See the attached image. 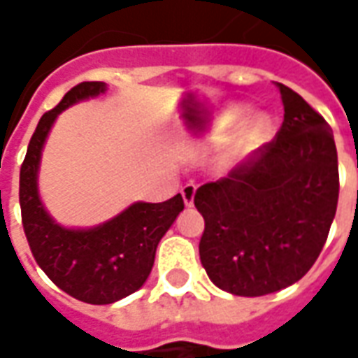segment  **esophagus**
<instances>
[{
	"label": "esophagus",
	"instance_id": "34e87169",
	"mask_svg": "<svg viewBox=\"0 0 358 358\" xmlns=\"http://www.w3.org/2000/svg\"><path fill=\"white\" fill-rule=\"evenodd\" d=\"M195 189H197V187H195L194 184H186V186L182 187V197H184V205H186V207H192V205H194Z\"/></svg>",
	"mask_w": 358,
	"mask_h": 358
}]
</instances>
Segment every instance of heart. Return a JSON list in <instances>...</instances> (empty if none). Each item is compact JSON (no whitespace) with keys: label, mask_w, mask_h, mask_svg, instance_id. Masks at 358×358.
Instances as JSON below:
<instances>
[{"label":"heart","mask_w":358,"mask_h":358,"mask_svg":"<svg viewBox=\"0 0 358 358\" xmlns=\"http://www.w3.org/2000/svg\"><path fill=\"white\" fill-rule=\"evenodd\" d=\"M236 118H238V110H230V113L222 115V117L217 120V124H215V132L220 134L222 130H226ZM266 130H268V120H266V117H263V115H253V117L249 118L248 126H245V136H243V140H257V138H261Z\"/></svg>","instance_id":"obj_1"}]
</instances>
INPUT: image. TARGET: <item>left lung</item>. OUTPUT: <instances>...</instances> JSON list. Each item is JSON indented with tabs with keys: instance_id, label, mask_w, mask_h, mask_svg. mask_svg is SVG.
Wrapping results in <instances>:
<instances>
[{
	"instance_id": "1",
	"label": "left lung",
	"mask_w": 358,
	"mask_h": 358,
	"mask_svg": "<svg viewBox=\"0 0 358 358\" xmlns=\"http://www.w3.org/2000/svg\"><path fill=\"white\" fill-rule=\"evenodd\" d=\"M276 86L284 103L276 138L194 197L205 218L203 268L217 287L241 297L299 282L320 255L338 209L331 128L299 94Z\"/></svg>"
}]
</instances>
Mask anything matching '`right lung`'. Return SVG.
<instances>
[{"instance_id": "add662e5", "label": "right lung", "mask_w": 358, "mask_h": 358, "mask_svg": "<svg viewBox=\"0 0 358 358\" xmlns=\"http://www.w3.org/2000/svg\"><path fill=\"white\" fill-rule=\"evenodd\" d=\"M105 90V82H82L66 92L57 107L40 118L20 166L22 226L36 263L57 287L90 305H109L138 292L153 268L159 241L184 210L180 194L163 203L138 201L94 228H65L45 210L38 194V171L51 126L66 107Z\"/></svg>"}]
</instances>
